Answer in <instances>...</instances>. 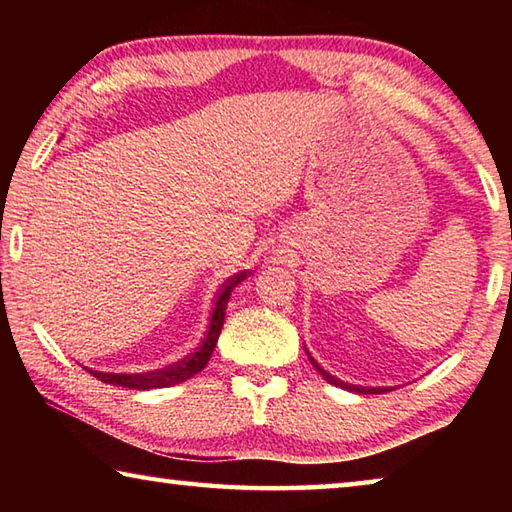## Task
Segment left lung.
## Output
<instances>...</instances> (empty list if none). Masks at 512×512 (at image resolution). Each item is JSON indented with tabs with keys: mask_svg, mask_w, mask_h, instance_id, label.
Returning a JSON list of instances; mask_svg holds the SVG:
<instances>
[{
	"mask_svg": "<svg viewBox=\"0 0 512 512\" xmlns=\"http://www.w3.org/2000/svg\"><path fill=\"white\" fill-rule=\"evenodd\" d=\"M307 357H309V361H311V366H314L320 375H323V379L325 381H329V384H334V386H341V388H348V391H352V393H370V395H377V393H386V388H361V386H352V384H343L341 379H336V377H332L329 375V372H325L323 368L318 366L316 363V359L311 357V354L307 352Z\"/></svg>",
	"mask_w": 512,
	"mask_h": 512,
	"instance_id": "8db88e82",
	"label": "left lung"
}]
</instances>
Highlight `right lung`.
Instances as JSON below:
<instances>
[{
	"label": "right lung",
	"mask_w": 512,
	"mask_h": 512,
	"mask_svg": "<svg viewBox=\"0 0 512 512\" xmlns=\"http://www.w3.org/2000/svg\"><path fill=\"white\" fill-rule=\"evenodd\" d=\"M244 273H237L235 277H228L223 282V287L219 289L214 298V307H212V316H210V325H207V332L203 336V341L198 348L187 354L185 359H180L173 366H167L162 370H153V372H140V375H115V372H97L90 370V375L101 379L103 384H115V386H124V388H135V391H149V388H167V386H176L180 381H187L189 377H194L196 372H201L207 361H210L214 345L219 341L221 327H223V318H225V307H228L230 293L237 284L244 280Z\"/></svg>",
	"instance_id": "1"
}]
</instances>
